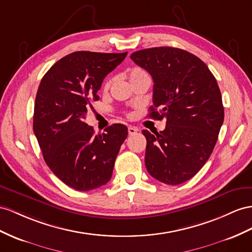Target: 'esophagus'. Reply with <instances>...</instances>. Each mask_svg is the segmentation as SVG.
Wrapping results in <instances>:
<instances>
[{
    "label": "esophagus",
    "mask_w": 252,
    "mask_h": 252,
    "mask_svg": "<svg viewBox=\"0 0 252 252\" xmlns=\"http://www.w3.org/2000/svg\"><path fill=\"white\" fill-rule=\"evenodd\" d=\"M137 131H138V128L135 127V126H128V128H127L128 135H134Z\"/></svg>",
    "instance_id": "34e87169"
}]
</instances>
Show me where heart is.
Here are the masks:
<instances>
[{
    "instance_id": "heart-1",
    "label": "heart",
    "mask_w": 252,
    "mask_h": 252,
    "mask_svg": "<svg viewBox=\"0 0 252 252\" xmlns=\"http://www.w3.org/2000/svg\"><path fill=\"white\" fill-rule=\"evenodd\" d=\"M146 75H148L146 71L143 68H139V67H133L131 69H128V71H127V77H128V81H130L131 84L136 82L137 80L140 79V77L146 76ZM111 84H112V79L109 77V79H107L104 82V84H103V90H104V92L108 90L109 86H111Z\"/></svg>"
}]
</instances>
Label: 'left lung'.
Here are the masks:
<instances>
[{
  "label": "left lung",
  "mask_w": 252,
  "mask_h": 252,
  "mask_svg": "<svg viewBox=\"0 0 252 252\" xmlns=\"http://www.w3.org/2000/svg\"><path fill=\"white\" fill-rule=\"evenodd\" d=\"M131 60L153 79L150 118L166 119L164 131L147 139L145 164L158 181L181 184L202 168L223 122L221 94L208 66L188 51L158 47L136 51Z\"/></svg>",
  "instance_id": "1"
}]
</instances>
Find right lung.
Here are the masks:
<instances>
[{
    "instance_id": "right-lung-1",
    "label": "right lung",
    "mask_w": 252,
    "mask_h": 252,
    "mask_svg": "<svg viewBox=\"0 0 252 252\" xmlns=\"http://www.w3.org/2000/svg\"><path fill=\"white\" fill-rule=\"evenodd\" d=\"M125 53L80 51L56 62L37 90L33 128L44 160L54 175L76 190L106 184L127 136L125 125L115 124L94 134L85 124L104 77L126 59Z\"/></svg>"
}]
</instances>
